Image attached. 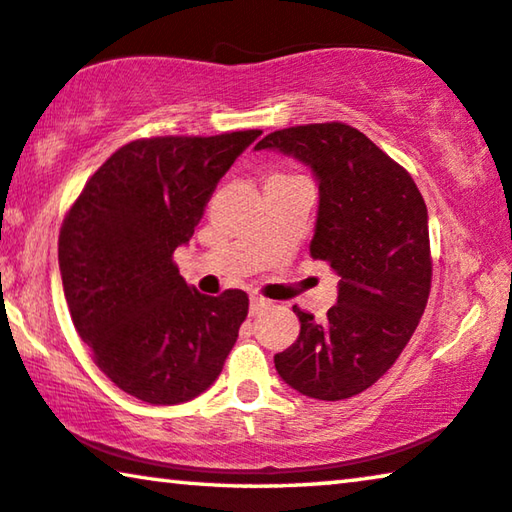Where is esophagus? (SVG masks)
Masks as SVG:
<instances>
[{
	"instance_id": "obj_1",
	"label": "esophagus",
	"mask_w": 512,
	"mask_h": 512,
	"mask_svg": "<svg viewBox=\"0 0 512 512\" xmlns=\"http://www.w3.org/2000/svg\"><path fill=\"white\" fill-rule=\"evenodd\" d=\"M270 307V302L265 300V298H261V295H251V300H249V311H251V316H256V314H261L263 309H268Z\"/></svg>"
}]
</instances>
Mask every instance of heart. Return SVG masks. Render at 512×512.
Segmentation results:
<instances>
[{
  "mask_svg": "<svg viewBox=\"0 0 512 512\" xmlns=\"http://www.w3.org/2000/svg\"><path fill=\"white\" fill-rule=\"evenodd\" d=\"M286 180H300L298 175H288V173H272L268 177V182H286Z\"/></svg>",
  "mask_w": 512,
  "mask_h": 512,
  "instance_id": "b5f03b06",
  "label": "heart"
}]
</instances>
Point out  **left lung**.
I'll list each match as a JSON object with an SVG mask.
<instances>
[{
  "mask_svg": "<svg viewBox=\"0 0 512 512\" xmlns=\"http://www.w3.org/2000/svg\"><path fill=\"white\" fill-rule=\"evenodd\" d=\"M256 150H279L314 170L321 201L309 254L339 274L325 323L293 307L300 335L274 355V367L307 397L360 395L395 365L427 307V205L406 168L344 122L272 131Z\"/></svg>",
  "mask_w": 512,
  "mask_h": 512,
  "instance_id": "obj_1",
  "label": "left lung"
}]
</instances>
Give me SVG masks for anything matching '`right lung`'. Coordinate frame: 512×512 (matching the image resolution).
Segmentation results:
<instances>
[{"instance_id": "right-lung-1", "label": "right lung", "mask_w": 512, "mask_h": 512, "mask_svg": "<svg viewBox=\"0 0 512 512\" xmlns=\"http://www.w3.org/2000/svg\"><path fill=\"white\" fill-rule=\"evenodd\" d=\"M261 136L138 138L87 180L59 231L64 298L96 367L147 404H180L217 381L249 298L198 293L173 261L217 182Z\"/></svg>"}]
</instances>
